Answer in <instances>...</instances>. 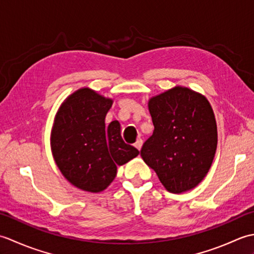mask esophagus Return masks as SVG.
<instances>
[{
  "mask_svg": "<svg viewBox=\"0 0 254 254\" xmlns=\"http://www.w3.org/2000/svg\"><path fill=\"white\" fill-rule=\"evenodd\" d=\"M142 145H143V139L142 138H137V141L135 142V144H134V146H135L138 150H141Z\"/></svg>",
  "mask_w": 254,
  "mask_h": 254,
  "instance_id": "34e87169",
  "label": "esophagus"
}]
</instances>
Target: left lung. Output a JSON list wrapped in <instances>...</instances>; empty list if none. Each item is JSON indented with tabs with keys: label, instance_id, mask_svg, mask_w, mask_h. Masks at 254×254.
<instances>
[{
	"label": "left lung",
	"instance_id": "obj_1",
	"mask_svg": "<svg viewBox=\"0 0 254 254\" xmlns=\"http://www.w3.org/2000/svg\"><path fill=\"white\" fill-rule=\"evenodd\" d=\"M154 132L141 156L171 193L195 188L212 166L217 126L212 107L201 94L171 88L148 101Z\"/></svg>",
	"mask_w": 254,
	"mask_h": 254
}]
</instances>
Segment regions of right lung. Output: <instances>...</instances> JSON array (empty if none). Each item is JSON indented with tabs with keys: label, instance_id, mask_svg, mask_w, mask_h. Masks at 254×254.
<instances>
[{
	"label": "right lung",
	"instance_id": "right-lung-1",
	"mask_svg": "<svg viewBox=\"0 0 254 254\" xmlns=\"http://www.w3.org/2000/svg\"><path fill=\"white\" fill-rule=\"evenodd\" d=\"M112 99L89 88L69 95L59 109L51 131L53 158L62 175L80 190L101 192L117 176V166L138 155L121 136L120 123L106 127Z\"/></svg>",
	"mask_w": 254,
	"mask_h": 254
}]
</instances>
